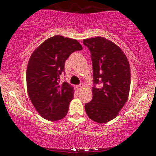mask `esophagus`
Instances as JSON below:
<instances>
[{
    "instance_id": "esophagus-1",
    "label": "esophagus",
    "mask_w": 156,
    "mask_h": 156,
    "mask_svg": "<svg viewBox=\"0 0 156 156\" xmlns=\"http://www.w3.org/2000/svg\"><path fill=\"white\" fill-rule=\"evenodd\" d=\"M83 84H80V85H78V87H77V89H78V90H80V89L83 88Z\"/></svg>"
}]
</instances>
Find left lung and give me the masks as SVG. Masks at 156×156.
<instances>
[{
    "label": "left lung",
    "instance_id": "8db88e82",
    "mask_svg": "<svg viewBox=\"0 0 156 156\" xmlns=\"http://www.w3.org/2000/svg\"><path fill=\"white\" fill-rule=\"evenodd\" d=\"M92 62L94 83L92 101L85 105L89 119L95 122H108L114 119L124 106L129 95L130 68L121 48L102 37L83 39Z\"/></svg>",
    "mask_w": 156,
    "mask_h": 156
}]
</instances>
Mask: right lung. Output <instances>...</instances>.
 <instances>
[{
    "instance_id": "right-lung-1",
    "label": "right lung",
    "mask_w": 156,
    "mask_h": 156,
    "mask_svg": "<svg viewBox=\"0 0 156 156\" xmlns=\"http://www.w3.org/2000/svg\"><path fill=\"white\" fill-rule=\"evenodd\" d=\"M82 49L76 39L56 35L46 39L30 57L27 91L34 108L44 119L57 121L67 115L75 91L67 82L60 83V76L69 55Z\"/></svg>"
}]
</instances>
